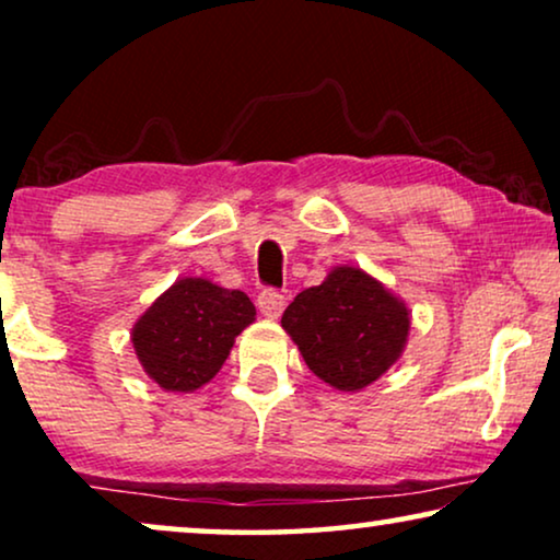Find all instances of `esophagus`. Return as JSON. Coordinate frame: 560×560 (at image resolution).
Instances as JSON below:
<instances>
[{
	"instance_id": "esophagus-1",
	"label": "esophagus",
	"mask_w": 560,
	"mask_h": 560,
	"mask_svg": "<svg viewBox=\"0 0 560 560\" xmlns=\"http://www.w3.org/2000/svg\"><path fill=\"white\" fill-rule=\"evenodd\" d=\"M257 308L265 318H280V313L285 311V295L278 290H262L257 295Z\"/></svg>"
}]
</instances>
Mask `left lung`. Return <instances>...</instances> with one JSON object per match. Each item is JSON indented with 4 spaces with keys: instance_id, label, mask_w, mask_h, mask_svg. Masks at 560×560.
Segmentation results:
<instances>
[{
    "instance_id": "obj_1",
    "label": "left lung",
    "mask_w": 560,
    "mask_h": 560,
    "mask_svg": "<svg viewBox=\"0 0 560 560\" xmlns=\"http://www.w3.org/2000/svg\"><path fill=\"white\" fill-rule=\"evenodd\" d=\"M280 324L318 380L359 393L402 357L410 311L362 267L341 265L298 293Z\"/></svg>"
}]
</instances>
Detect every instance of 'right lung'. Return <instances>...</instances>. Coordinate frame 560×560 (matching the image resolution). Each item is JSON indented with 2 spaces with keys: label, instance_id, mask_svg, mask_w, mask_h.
I'll return each mask as SVG.
<instances>
[{
  "label": "right lung",
  "instance_id": "add662e5",
  "mask_svg": "<svg viewBox=\"0 0 560 560\" xmlns=\"http://www.w3.org/2000/svg\"><path fill=\"white\" fill-rule=\"evenodd\" d=\"M255 316L242 290L183 278L135 320L132 347L152 382L165 393L186 395L217 377L234 339L255 324Z\"/></svg>",
  "mask_w": 560,
  "mask_h": 560
}]
</instances>
